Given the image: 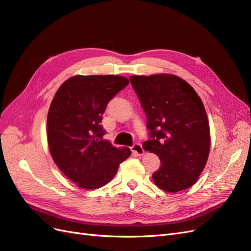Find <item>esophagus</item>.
Segmentation results:
<instances>
[{"label": "esophagus", "mask_w": 251, "mask_h": 251, "mask_svg": "<svg viewBox=\"0 0 251 251\" xmlns=\"http://www.w3.org/2000/svg\"><path fill=\"white\" fill-rule=\"evenodd\" d=\"M131 150H132L134 154L138 155V156H141V155L144 154V150H143V148H142L140 143H135L134 146L131 148Z\"/></svg>", "instance_id": "34e87169"}]
</instances>
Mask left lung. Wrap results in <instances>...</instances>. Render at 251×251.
I'll return each instance as SVG.
<instances>
[{
  "mask_svg": "<svg viewBox=\"0 0 251 251\" xmlns=\"http://www.w3.org/2000/svg\"><path fill=\"white\" fill-rule=\"evenodd\" d=\"M130 80L150 132L142 147L161 162L153 174L155 184L170 193L191 187L204 170L210 148L208 119L201 98L176 75H136Z\"/></svg>",
  "mask_w": 251,
  "mask_h": 251,
  "instance_id": "1",
  "label": "left lung"
}]
</instances>
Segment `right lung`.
<instances>
[{
  "label": "right lung",
  "instance_id": "1",
  "mask_svg": "<svg viewBox=\"0 0 251 251\" xmlns=\"http://www.w3.org/2000/svg\"><path fill=\"white\" fill-rule=\"evenodd\" d=\"M128 85L118 75H76L59 87L47 117L51 156L67 178L79 187L95 189L115 176L131 155L102 137V114L112 98Z\"/></svg>",
  "mask_w": 251,
  "mask_h": 251
}]
</instances>
